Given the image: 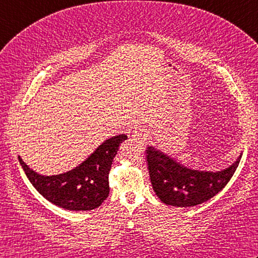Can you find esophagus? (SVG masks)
I'll return each mask as SVG.
<instances>
[{
	"mask_svg": "<svg viewBox=\"0 0 258 258\" xmlns=\"http://www.w3.org/2000/svg\"><path fill=\"white\" fill-rule=\"evenodd\" d=\"M132 136L134 138V140L141 141V142H143V143H146L147 140L150 139L149 133H147L146 131L143 130V128H136L133 132Z\"/></svg>",
	"mask_w": 258,
	"mask_h": 258,
	"instance_id": "1",
	"label": "esophagus"
}]
</instances>
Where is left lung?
I'll list each match as a JSON object with an SVG mask.
<instances>
[{"label": "left lung", "instance_id": "1", "mask_svg": "<svg viewBox=\"0 0 258 258\" xmlns=\"http://www.w3.org/2000/svg\"><path fill=\"white\" fill-rule=\"evenodd\" d=\"M145 152L153 189L163 203L177 207L199 205L220 193L242 158L240 155L232 166L213 173L186 168L152 146Z\"/></svg>", "mask_w": 258, "mask_h": 258}]
</instances>
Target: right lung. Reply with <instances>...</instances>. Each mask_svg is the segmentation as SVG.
<instances>
[{
    "label": "right lung",
    "mask_w": 258,
    "mask_h": 258,
    "mask_svg": "<svg viewBox=\"0 0 258 258\" xmlns=\"http://www.w3.org/2000/svg\"><path fill=\"white\" fill-rule=\"evenodd\" d=\"M126 139L127 136L120 134L106 140L78 167L53 176L37 174L21 157L19 161L31 184L48 202L70 211H91L107 199L113 158Z\"/></svg>",
    "instance_id": "right-lung-1"
}]
</instances>
